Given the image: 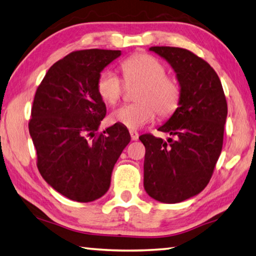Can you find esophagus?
Here are the masks:
<instances>
[{"label":"esophagus","mask_w":256,"mask_h":256,"mask_svg":"<svg viewBox=\"0 0 256 256\" xmlns=\"http://www.w3.org/2000/svg\"><path fill=\"white\" fill-rule=\"evenodd\" d=\"M129 132H130L132 140H138V137H140V134H138V132H135V130H130Z\"/></svg>","instance_id":"1"}]
</instances>
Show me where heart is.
Wrapping results in <instances>:
<instances>
[{"label": "heart", "instance_id": "b5f03b06", "mask_svg": "<svg viewBox=\"0 0 256 256\" xmlns=\"http://www.w3.org/2000/svg\"><path fill=\"white\" fill-rule=\"evenodd\" d=\"M127 83H142L136 100L112 112L111 120L135 130L155 119L156 112L166 118L174 114L181 100V88L176 80L166 74V68L158 58L148 54H135L121 62ZM122 80L114 72L103 70L98 75L96 91L108 104H114L122 96Z\"/></svg>", "mask_w": 256, "mask_h": 256}]
</instances>
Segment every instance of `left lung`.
I'll return each mask as SVG.
<instances>
[{"mask_svg": "<svg viewBox=\"0 0 256 256\" xmlns=\"http://www.w3.org/2000/svg\"><path fill=\"white\" fill-rule=\"evenodd\" d=\"M176 72L181 100L174 114L160 126L176 140L145 134L144 188L163 204H178L202 191L222 153L227 102L222 82L202 58L178 47H150Z\"/></svg>", "mask_w": 256, "mask_h": 256, "instance_id": "obj_1", "label": "left lung"}]
</instances>
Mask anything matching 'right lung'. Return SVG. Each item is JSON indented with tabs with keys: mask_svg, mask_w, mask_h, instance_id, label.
<instances>
[{
	"mask_svg": "<svg viewBox=\"0 0 256 256\" xmlns=\"http://www.w3.org/2000/svg\"><path fill=\"white\" fill-rule=\"evenodd\" d=\"M120 50L86 49L56 62L34 98L29 132L40 174L70 200L90 202L106 194L111 174L130 142L119 124L98 134L106 108L96 91L98 75Z\"/></svg>",
	"mask_w": 256,
	"mask_h": 256,
	"instance_id": "add662e5",
	"label": "right lung"
}]
</instances>
